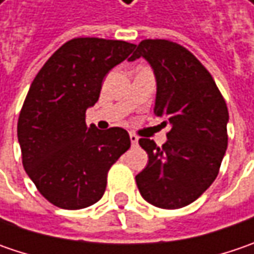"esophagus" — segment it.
<instances>
[{
	"label": "esophagus",
	"instance_id": "1",
	"mask_svg": "<svg viewBox=\"0 0 254 254\" xmlns=\"http://www.w3.org/2000/svg\"><path fill=\"white\" fill-rule=\"evenodd\" d=\"M129 138H130V143L135 146V145H138V140L139 138L135 135V133H129Z\"/></svg>",
	"mask_w": 254,
	"mask_h": 254
}]
</instances>
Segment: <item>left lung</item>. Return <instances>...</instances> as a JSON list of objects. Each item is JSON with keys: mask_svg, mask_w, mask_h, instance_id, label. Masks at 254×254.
Returning <instances> with one entry per match:
<instances>
[{"mask_svg": "<svg viewBox=\"0 0 254 254\" xmlns=\"http://www.w3.org/2000/svg\"><path fill=\"white\" fill-rule=\"evenodd\" d=\"M129 58H145L156 78L153 112L171 125L156 146L139 139L146 168L136 175L142 197L162 209L194 202L216 179L227 148L229 112L212 75L190 51L168 39H143Z\"/></svg>", "mask_w": 254, "mask_h": 254, "instance_id": "1", "label": "left lung"}]
</instances>
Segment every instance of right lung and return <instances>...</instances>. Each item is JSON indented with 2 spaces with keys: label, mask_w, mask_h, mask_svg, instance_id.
<instances>
[{
  "label": "right lung",
  "mask_w": 254,
  "mask_h": 254,
  "mask_svg": "<svg viewBox=\"0 0 254 254\" xmlns=\"http://www.w3.org/2000/svg\"><path fill=\"white\" fill-rule=\"evenodd\" d=\"M135 45L104 38H73L57 50L32 81L18 118L22 165L52 204L76 210L105 193L111 166L130 148L122 127L99 130L85 122L102 81Z\"/></svg>",
  "instance_id": "right-lung-1"
}]
</instances>
